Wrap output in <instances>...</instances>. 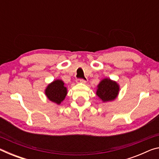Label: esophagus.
Here are the masks:
<instances>
[{
    "instance_id": "esophagus-1",
    "label": "esophagus",
    "mask_w": 159,
    "mask_h": 159,
    "mask_svg": "<svg viewBox=\"0 0 159 159\" xmlns=\"http://www.w3.org/2000/svg\"><path fill=\"white\" fill-rule=\"evenodd\" d=\"M76 83H85L86 80L83 79H76Z\"/></svg>"
}]
</instances>
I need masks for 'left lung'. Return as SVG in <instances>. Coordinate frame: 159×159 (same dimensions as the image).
Here are the masks:
<instances>
[{
	"mask_svg": "<svg viewBox=\"0 0 159 159\" xmlns=\"http://www.w3.org/2000/svg\"><path fill=\"white\" fill-rule=\"evenodd\" d=\"M119 86L116 83L109 79L102 80L98 85L97 95L103 102L111 101L116 98Z\"/></svg>",
	"mask_w": 159,
	"mask_h": 159,
	"instance_id": "obj_1",
	"label": "left lung"
}]
</instances>
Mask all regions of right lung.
<instances>
[{"label":"right lung","instance_id":"1","mask_svg":"<svg viewBox=\"0 0 159 159\" xmlns=\"http://www.w3.org/2000/svg\"><path fill=\"white\" fill-rule=\"evenodd\" d=\"M66 88L61 80H56L48 86L45 90V95L50 101L60 104L66 95Z\"/></svg>","mask_w":159,"mask_h":159}]
</instances>
